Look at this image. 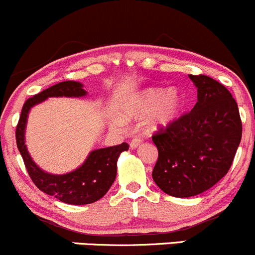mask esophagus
Returning <instances> with one entry per match:
<instances>
[{
  "label": "esophagus",
  "instance_id": "1",
  "mask_svg": "<svg viewBox=\"0 0 255 255\" xmlns=\"http://www.w3.org/2000/svg\"><path fill=\"white\" fill-rule=\"evenodd\" d=\"M141 143H142V138L133 137L132 139H131V142H130V147H131V148H137V147Z\"/></svg>",
  "mask_w": 255,
  "mask_h": 255
}]
</instances>
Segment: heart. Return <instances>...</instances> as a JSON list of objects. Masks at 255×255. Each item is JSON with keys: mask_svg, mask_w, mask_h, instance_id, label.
<instances>
[{"mask_svg": "<svg viewBox=\"0 0 255 255\" xmlns=\"http://www.w3.org/2000/svg\"><path fill=\"white\" fill-rule=\"evenodd\" d=\"M185 108V98L177 89H146L130 97L123 106L125 119H138L148 116L147 128L159 130L176 122ZM116 125H123L122 119H114Z\"/></svg>", "mask_w": 255, "mask_h": 255, "instance_id": "1", "label": "heart"}]
</instances>
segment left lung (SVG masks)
<instances>
[{
  "label": "left lung",
  "mask_w": 255,
  "mask_h": 255,
  "mask_svg": "<svg viewBox=\"0 0 255 255\" xmlns=\"http://www.w3.org/2000/svg\"><path fill=\"white\" fill-rule=\"evenodd\" d=\"M188 78L197 87L196 106L152 136L158 148L153 180L179 198L197 196L220 181L242 137L238 106L229 90L207 75Z\"/></svg>",
  "instance_id": "obj_1"
}]
</instances>
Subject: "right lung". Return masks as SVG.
<instances>
[{
  "label": "right lung",
  "mask_w": 255,
  "mask_h": 255,
  "mask_svg": "<svg viewBox=\"0 0 255 255\" xmlns=\"http://www.w3.org/2000/svg\"><path fill=\"white\" fill-rule=\"evenodd\" d=\"M86 95L83 85L76 81H63L25 101L15 128L17 147L32 182L42 192L53 196L63 203L90 204L108 192L117 176V161L120 153L128 149L127 142L107 148L92 150L80 168L64 175H52L41 170L30 157L25 146L24 132L31 107L48 97H81Z\"/></svg>",
  "instance_id": "1"
}]
</instances>
